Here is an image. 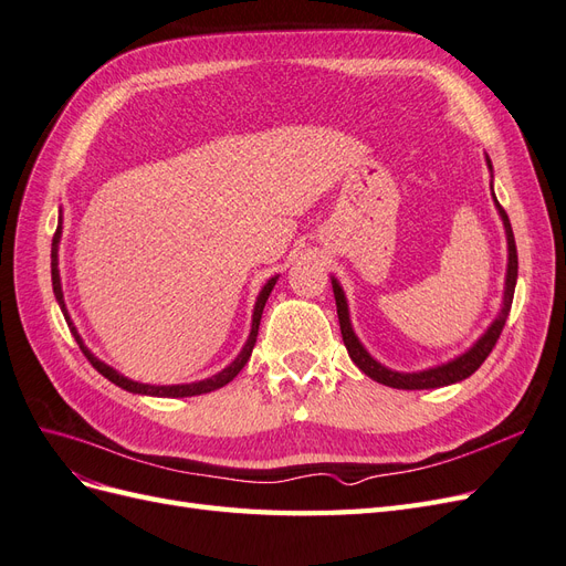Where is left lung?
<instances>
[{
	"mask_svg": "<svg viewBox=\"0 0 566 566\" xmlns=\"http://www.w3.org/2000/svg\"><path fill=\"white\" fill-rule=\"evenodd\" d=\"M486 165L491 169V179H493V165L486 156ZM491 196L495 202V210H499L503 227H505V238H507V273H505V290H503V304L499 316L493 318V323L484 331V335L479 337L474 345L462 352L460 356L451 358V361L441 364V366H432L424 370H416V373H401V370H391L387 366H382L378 358H373L368 354V349L361 345V339L356 337L354 328H352V318H349V304L345 297V290L337 283L335 276H331L333 283V293H335V304H337V318H339V331H342V339H345V347L349 352V358L358 366V370L366 373L368 378H373L375 382L394 387V389H437V387H447L453 382H460L470 378V375L486 361V356L491 354V349L499 342L503 325L507 321L510 306H512V297H515V285H517V245H515V235H512V227L510 219L505 214V210L501 208V202L495 200L493 193V181H491Z\"/></svg>",
	"mask_w": 566,
	"mask_h": 566,
	"instance_id": "8db88e82",
	"label": "left lung"
}]
</instances>
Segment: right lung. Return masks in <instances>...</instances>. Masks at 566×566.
<instances>
[{"label": "right lung", "mask_w": 566, "mask_h": 566, "mask_svg": "<svg viewBox=\"0 0 566 566\" xmlns=\"http://www.w3.org/2000/svg\"><path fill=\"white\" fill-rule=\"evenodd\" d=\"M63 221V219H61ZM61 221H59V229H56V233H54V243H51V285H54V295H56V302H59V306H61V312H63V316H65V321H67V328H71V333H73V337L77 339V345H80V349H82V354L90 358V364L104 375V378H108L113 385H117V387H123V389H127V391H132V394H146V397H167V399H181V397H198V394H208V391H214V389H219V387H224V385H229L238 373L243 370V366L248 364V358H250V354H252V347H254V342H256V333H260V321H262V312H264V304H266V300H269V295H271V290H273V285H276V281H279V276H273V279H269L266 283H264V287L260 290V295H256V302H254V312H252V328H250V335H248V342L243 345V349H241V354H238L233 361L224 368V370H219L217 375H212V378H205V380H198V382H188V385H146V382H134V380H129V378H125L123 373H117L115 368H111L108 364H104L101 361V358H96L90 349H87V345H84L82 342V337H80V333H77V328H75V323H73V318H71V314H67V306H65V300H63V287H61V273H59V243H61Z\"/></svg>", "instance_id": "add662e5"}]
</instances>
